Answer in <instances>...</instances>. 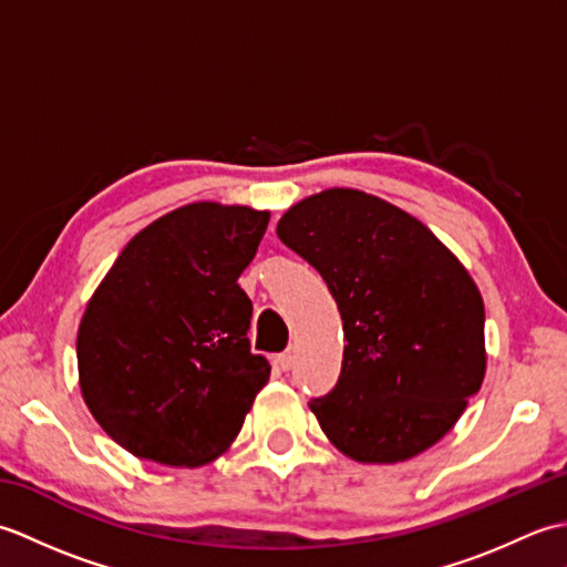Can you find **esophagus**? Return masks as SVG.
I'll use <instances>...</instances> for the list:
<instances>
[{"instance_id":"esophagus-1","label":"esophagus","mask_w":567,"mask_h":567,"mask_svg":"<svg viewBox=\"0 0 567 567\" xmlns=\"http://www.w3.org/2000/svg\"><path fill=\"white\" fill-rule=\"evenodd\" d=\"M277 365H280L282 370H292V365H295V355H292L290 351L280 353V355H277Z\"/></svg>"}]
</instances>
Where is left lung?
<instances>
[{
	"mask_svg": "<svg viewBox=\"0 0 567 567\" xmlns=\"http://www.w3.org/2000/svg\"><path fill=\"white\" fill-rule=\"evenodd\" d=\"M343 319L336 388L309 409L358 463H402L449 433L485 380V305L465 265L412 214L333 187L277 221Z\"/></svg>",
	"mask_w": 567,
	"mask_h": 567,
	"instance_id": "left-lung-1",
	"label": "left lung"
}]
</instances>
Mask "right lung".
I'll return each instance as SVG.
<instances>
[{"label":"right lung","mask_w":567,"mask_h":567,"mask_svg":"<svg viewBox=\"0 0 567 567\" xmlns=\"http://www.w3.org/2000/svg\"><path fill=\"white\" fill-rule=\"evenodd\" d=\"M270 212L192 202L128 240L78 329L80 392L97 424L146 461L197 467L238 436L270 378L250 353L238 287Z\"/></svg>","instance_id":"add662e5"}]
</instances>
